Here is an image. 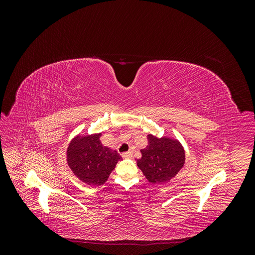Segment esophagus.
I'll use <instances>...</instances> for the list:
<instances>
[{
	"mask_svg": "<svg viewBox=\"0 0 255 255\" xmlns=\"http://www.w3.org/2000/svg\"><path fill=\"white\" fill-rule=\"evenodd\" d=\"M122 157H123V158H130V157H133V153L130 152V151L125 152V153L122 154Z\"/></svg>",
	"mask_w": 255,
	"mask_h": 255,
	"instance_id": "34e87169",
	"label": "esophagus"
}]
</instances>
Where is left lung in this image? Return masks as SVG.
Here are the masks:
<instances>
[{"label": "left lung", "mask_w": 255, "mask_h": 255, "mask_svg": "<svg viewBox=\"0 0 255 255\" xmlns=\"http://www.w3.org/2000/svg\"><path fill=\"white\" fill-rule=\"evenodd\" d=\"M137 166L152 184H165L179 173L185 164L183 144L171 137L148 135V145L140 150Z\"/></svg>", "instance_id": "left-lung-1"}]
</instances>
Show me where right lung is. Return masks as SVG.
Returning a JSON list of instances; mask_svg holds the SVG:
<instances>
[{
	"instance_id": "add662e5",
	"label": "right lung",
	"mask_w": 255,
	"mask_h": 255,
	"mask_svg": "<svg viewBox=\"0 0 255 255\" xmlns=\"http://www.w3.org/2000/svg\"><path fill=\"white\" fill-rule=\"evenodd\" d=\"M101 136V133L78 134L72 138L66 152L67 164L73 174L81 182L94 187L109 180L116 165L122 159L117 151L102 144Z\"/></svg>"
}]
</instances>
